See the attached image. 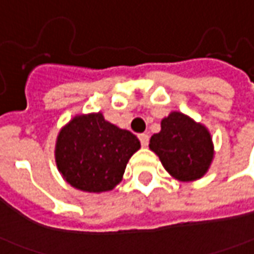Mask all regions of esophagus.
I'll return each mask as SVG.
<instances>
[{"mask_svg": "<svg viewBox=\"0 0 254 254\" xmlns=\"http://www.w3.org/2000/svg\"><path fill=\"white\" fill-rule=\"evenodd\" d=\"M138 138H139V141H141V145H142L144 148H146L148 144H149V135H148V134H139Z\"/></svg>", "mask_w": 254, "mask_h": 254, "instance_id": "1", "label": "esophagus"}]
</instances>
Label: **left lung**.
I'll return each instance as SVG.
<instances>
[{
    "instance_id": "8db88e82",
    "label": "left lung",
    "mask_w": 254,
    "mask_h": 254,
    "mask_svg": "<svg viewBox=\"0 0 254 254\" xmlns=\"http://www.w3.org/2000/svg\"><path fill=\"white\" fill-rule=\"evenodd\" d=\"M166 171L183 183L196 181L209 171L214 157L210 131L181 112L173 110L160 122V131L150 137Z\"/></svg>"
}]
</instances>
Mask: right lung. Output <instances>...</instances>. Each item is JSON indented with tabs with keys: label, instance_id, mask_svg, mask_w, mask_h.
I'll list each match as a JSON object with an SVG mask.
<instances>
[{
	"label": "right lung",
	"instance_id": "add662e5",
	"mask_svg": "<svg viewBox=\"0 0 254 254\" xmlns=\"http://www.w3.org/2000/svg\"><path fill=\"white\" fill-rule=\"evenodd\" d=\"M139 148L132 132L109 123L101 112L81 113L59 131L55 162L73 188L101 193L123 180L126 166Z\"/></svg>",
	"mask_w": 254,
	"mask_h": 254
}]
</instances>
